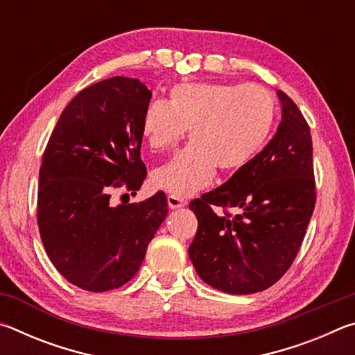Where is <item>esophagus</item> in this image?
Instances as JSON below:
<instances>
[{"instance_id": "esophagus-1", "label": "esophagus", "mask_w": 355, "mask_h": 355, "mask_svg": "<svg viewBox=\"0 0 355 355\" xmlns=\"http://www.w3.org/2000/svg\"><path fill=\"white\" fill-rule=\"evenodd\" d=\"M167 203H169V208L171 209H178V208L188 205V202L183 200V199H180V197H175V196L167 197Z\"/></svg>"}]
</instances>
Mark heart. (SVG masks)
<instances>
[{
    "label": "heart",
    "instance_id": "obj_1",
    "mask_svg": "<svg viewBox=\"0 0 355 355\" xmlns=\"http://www.w3.org/2000/svg\"><path fill=\"white\" fill-rule=\"evenodd\" d=\"M274 117V97L257 84H177L166 103L153 101L147 107L141 133L155 152L177 146L188 128L191 142L156 167L153 186L189 197L211 183L216 166L224 172L241 169L266 142Z\"/></svg>",
    "mask_w": 355,
    "mask_h": 355
}]
</instances>
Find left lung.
I'll return each instance as SVG.
<instances>
[{"mask_svg": "<svg viewBox=\"0 0 355 355\" xmlns=\"http://www.w3.org/2000/svg\"><path fill=\"white\" fill-rule=\"evenodd\" d=\"M282 120L268 146L230 180L189 203L199 227L189 258L199 277L228 294H252L284 275L315 208L313 147L302 112L277 91ZM214 206L236 207L219 216Z\"/></svg>", "mask_w": 355, "mask_h": 355, "instance_id": "1", "label": "left lung"}]
</instances>
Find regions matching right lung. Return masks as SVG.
Wrapping results in <instances>:
<instances>
[{"label":"right lung","instance_id":"right-lung-1","mask_svg":"<svg viewBox=\"0 0 355 355\" xmlns=\"http://www.w3.org/2000/svg\"><path fill=\"white\" fill-rule=\"evenodd\" d=\"M152 92L114 76L83 89L65 106L42 158L37 224L61 275L86 291H110L139 271L167 216L163 191L139 203L111 205V191L141 189V123Z\"/></svg>","mask_w":355,"mask_h":355}]
</instances>
